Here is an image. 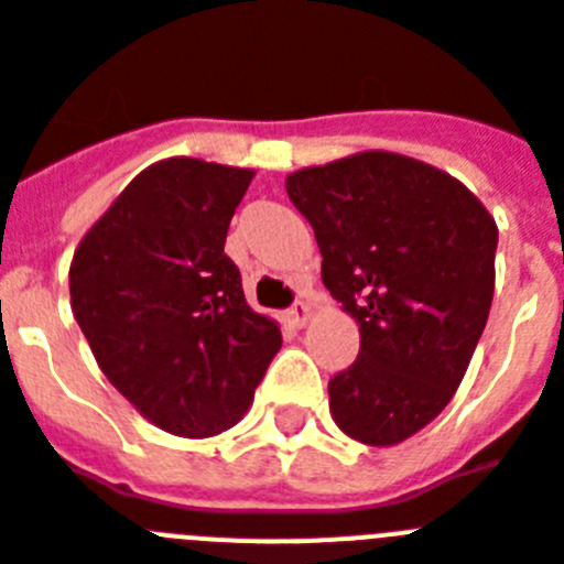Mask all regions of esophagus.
Masks as SVG:
<instances>
[{
    "label": "esophagus",
    "mask_w": 564,
    "mask_h": 564,
    "mask_svg": "<svg viewBox=\"0 0 564 564\" xmlns=\"http://www.w3.org/2000/svg\"><path fill=\"white\" fill-rule=\"evenodd\" d=\"M290 321L295 326H306L312 321V306L306 301H295V306L290 310Z\"/></svg>",
    "instance_id": "obj_1"
}]
</instances>
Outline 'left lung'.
Segmentation results:
<instances>
[{"label":"left lung","instance_id":"1","mask_svg":"<svg viewBox=\"0 0 564 564\" xmlns=\"http://www.w3.org/2000/svg\"><path fill=\"white\" fill-rule=\"evenodd\" d=\"M286 192L315 229L324 286L361 333L355 364L329 381V413L355 442L401 444L470 367L494 304V215L462 180L395 151L297 169Z\"/></svg>","mask_w":564,"mask_h":564}]
</instances>
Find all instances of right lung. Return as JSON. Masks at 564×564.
Segmentation results:
<instances>
[{
	"instance_id": "obj_1",
	"label": "right lung",
	"mask_w": 564,
	"mask_h": 564,
	"mask_svg": "<svg viewBox=\"0 0 564 564\" xmlns=\"http://www.w3.org/2000/svg\"><path fill=\"white\" fill-rule=\"evenodd\" d=\"M252 169L165 158L137 174L79 240L70 310L99 370L154 427H235L281 349L224 254Z\"/></svg>"
}]
</instances>
